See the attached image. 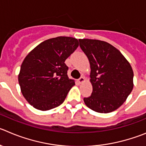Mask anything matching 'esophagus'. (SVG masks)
<instances>
[{
  "instance_id": "34e87169",
  "label": "esophagus",
  "mask_w": 146,
  "mask_h": 146,
  "mask_svg": "<svg viewBox=\"0 0 146 146\" xmlns=\"http://www.w3.org/2000/svg\"><path fill=\"white\" fill-rule=\"evenodd\" d=\"M85 81V77H81L78 80V82H80V83H82V82H84Z\"/></svg>"
}]
</instances>
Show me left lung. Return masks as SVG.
<instances>
[{
  "mask_svg": "<svg viewBox=\"0 0 146 146\" xmlns=\"http://www.w3.org/2000/svg\"><path fill=\"white\" fill-rule=\"evenodd\" d=\"M90 64L91 96L85 105L98 113H110L126 101L133 88V71L121 52L105 41L80 39Z\"/></svg>",
  "mask_w": 146,
  "mask_h": 146,
  "instance_id": "left-lung-1",
  "label": "left lung"
}]
</instances>
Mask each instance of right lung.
Here are the masks:
<instances>
[{
  "label": "right lung",
  "mask_w": 146,
  "mask_h": 146,
  "mask_svg": "<svg viewBox=\"0 0 146 146\" xmlns=\"http://www.w3.org/2000/svg\"><path fill=\"white\" fill-rule=\"evenodd\" d=\"M78 46L76 38L61 36L43 41L25 57L18 80L21 93L34 108L50 110L64 102L75 84L68 77L65 61Z\"/></svg>",
  "instance_id": "add662e5"
}]
</instances>
